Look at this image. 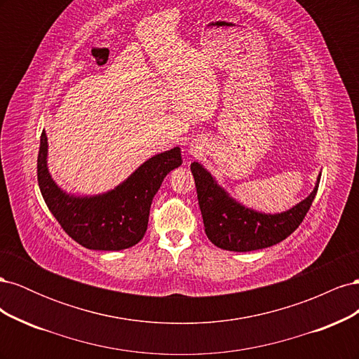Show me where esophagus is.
<instances>
[{"instance_id": "1", "label": "esophagus", "mask_w": 359, "mask_h": 359, "mask_svg": "<svg viewBox=\"0 0 359 359\" xmlns=\"http://www.w3.org/2000/svg\"><path fill=\"white\" fill-rule=\"evenodd\" d=\"M191 153H198V149H191Z\"/></svg>"}]
</instances>
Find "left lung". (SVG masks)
Instances as JSON below:
<instances>
[{
  "label": "left lung",
  "mask_w": 359,
  "mask_h": 359,
  "mask_svg": "<svg viewBox=\"0 0 359 359\" xmlns=\"http://www.w3.org/2000/svg\"><path fill=\"white\" fill-rule=\"evenodd\" d=\"M190 169L196 184L205 233L214 245L229 252H253L286 240L309 212L322 175L319 173L309 196L290 210L265 214L235 201L201 163L193 161Z\"/></svg>",
  "instance_id": "left-lung-1"
}]
</instances>
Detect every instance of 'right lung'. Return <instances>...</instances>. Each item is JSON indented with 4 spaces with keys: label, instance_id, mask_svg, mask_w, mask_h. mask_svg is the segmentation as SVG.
<instances>
[{
    "label": "right lung",
    "instance_id": "right-lung-1",
    "mask_svg": "<svg viewBox=\"0 0 359 359\" xmlns=\"http://www.w3.org/2000/svg\"><path fill=\"white\" fill-rule=\"evenodd\" d=\"M180 147L156 154L109 191L76 196L60 189L48 169V136L43 130L37 181L49 211L76 243L90 250L118 252L142 240L153 198L168 173L181 166Z\"/></svg>",
    "mask_w": 359,
    "mask_h": 359
}]
</instances>
